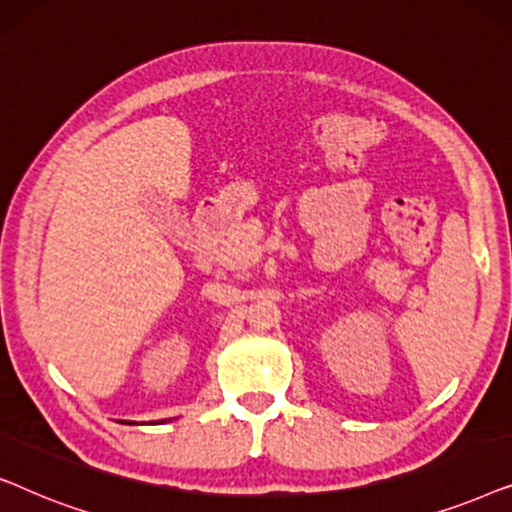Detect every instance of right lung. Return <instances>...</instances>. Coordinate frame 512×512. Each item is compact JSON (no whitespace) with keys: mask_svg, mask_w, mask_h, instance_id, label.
Segmentation results:
<instances>
[{"mask_svg":"<svg viewBox=\"0 0 512 512\" xmlns=\"http://www.w3.org/2000/svg\"><path fill=\"white\" fill-rule=\"evenodd\" d=\"M163 422H165V419H163ZM128 424H132V422H128Z\"/></svg>","mask_w":512,"mask_h":512,"instance_id":"1","label":"right lung"}]
</instances>
